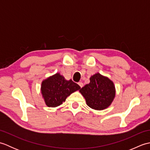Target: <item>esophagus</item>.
Returning <instances> with one entry per match:
<instances>
[{
	"label": "esophagus",
	"instance_id": "obj_1",
	"mask_svg": "<svg viewBox=\"0 0 150 150\" xmlns=\"http://www.w3.org/2000/svg\"><path fill=\"white\" fill-rule=\"evenodd\" d=\"M78 84L79 85V86H80L81 88H82L83 87V83H82V82H78Z\"/></svg>",
	"mask_w": 150,
	"mask_h": 150
}]
</instances>
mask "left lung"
<instances>
[{"label":"left lung","instance_id":"8db88e82","mask_svg":"<svg viewBox=\"0 0 150 150\" xmlns=\"http://www.w3.org/2000/svg\"><path fill=\"white\" fill-rule=\"evenodd\" d=\"M90 79V83L79 91L90 108L99 111L106 109L115 97L116 90L113 82L99 73L91 76Z\"/></svg>","mask_w":150,"mask_h":150}]
</instances>
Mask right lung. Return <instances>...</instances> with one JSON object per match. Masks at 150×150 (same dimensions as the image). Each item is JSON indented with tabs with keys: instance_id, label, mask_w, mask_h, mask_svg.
I'll list each match as a JSON object with an SVG mask.
<instances>
[{
	"instance_id": "1",
	"label": "right lung",
	"mask_w": 150,
	"mask_h": 150,
	"mask_svg": "<svg viewBox=\"0 0 150 150\" xmlns=\"http://www.w3.org/2000/svg\"><path fill=\"white\" fill-rule=\"evenodd\" d=\"M81 87L71 79L66 80L64 76L57 73L42 81L40 92L47 107L55 108L66 101V98Z\"/></svg>"
}]
</instances>
